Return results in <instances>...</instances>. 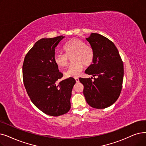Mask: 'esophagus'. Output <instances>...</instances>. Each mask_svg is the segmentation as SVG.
Segmentation results:
<instances>
[{
    "instance_id": "esophagus-1",
    "label": "esophagus",
    "mask_w": 146,
    "mask_h": 146,
    "mask_svg": "<svg viewBox=\"0 0 146 146\" xmlns=\"http://www.w3.org/2000/svg\"><path fill=\"white\" fill-rule=\"evenodd\" d=\"M74 79H75L76 82H79V78H78V77H75V78H74Z\"/></svg>"
}]
</instances>
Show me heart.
I'll use <instances>...</instances> for the list:
<instances>
[{
    "instance_id": "obj_1",
    "label": "heart",
    "mask_w": 146,
    "mask_h": 146,
    "mask_svg": "<svg viewBox=\"0 0 146 146\" xmlns=\"http://www.w3.org/2000/svg\"><path fill=\"white\" fill-rule=\"evenodd\" d=\"M63 50L65 54H56L54 60L58 67H65L68 63V57L73 56L72 57L73 63L70 65L65 73L67 78L78 76L84 66L89 67L94 61L95 52L93 48L78 38L70 40L63 47Z\"/></svg>"
}]
</instances>
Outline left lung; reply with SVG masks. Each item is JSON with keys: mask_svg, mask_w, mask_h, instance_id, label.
<instances>
[{"mask_svg": "<svg viewBox=\"0 0 146 146\" xmlns=\"http://www.w3.org/2000/svg\"><path fill=\"white\" fill-rule=\"evenodd\" d=\"M95 52L92 64L85 73L91 78L79 79L84 86L87 103L95 109H105L115 103L122 91L123 64L118 50L111 40L98 33L86 38Z\"/></svg>", "mask_w": 146, "mask_h": 146, "instance_id": "obj_1", "label": "left lung"}]
</instances>
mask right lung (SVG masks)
<instances>
[{"label": "right lung", "instance_id": "add662e5", "mask_svg": "<svg viewBox=\"0 0 146 146\" xmlns=\"http://www.w3.org/2000/svg\"><path fill=\"white\" fill-rule=\"evenodd\" d=\"M64 37L40 39L26 55L23 79L29 96L44 113L58 116L70 109L72 91L76 80L69 78L59 81L63 74L54 60L56 46Z\"/></svg>", "mask_w": 146, "mask_h": 146}]
</instances>
